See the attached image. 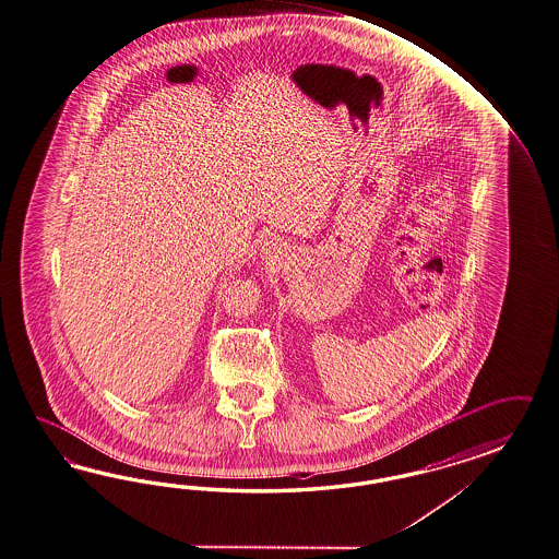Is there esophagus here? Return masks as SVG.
Returning a JSON list of instances; mask_svg holds the SVG:
<instances>
[{
	"label": "esophagus",
	"mask_w": 559,
	"mask_h": 559,
	"mask_svg": "<svg viewBox=\"0 0 559 559\" xmlns=\"http://www.w3.org/2000/svg\"><path fill=\"white\" fill-rule=\"evenodd\" d=\"M262 257L266 258V260H271V262L278 258V246H276V241H264V246H262Z\"/></svg>",
	"instance_id": "34e87169"
}]
</instances>
